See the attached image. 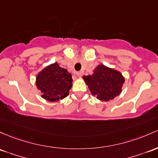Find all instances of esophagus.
Instances as JSON below:
<instances>
[{
	"label": "esophagus",
	"mask_w": 158,
	"mask_h": 158,
	"mask_svg": "<svg viewBox=\"0 0 158 158\" xmlns=\"http://www.w3.org/2000/svg\"><path fill=\"white\" fill-rule=\"evenodd\" d=\"M76 76H78V77H81V76H82V73L80 72V71H79V72H76Z\"/></svg>",
	"instance_id": "1"
}]
</instances>
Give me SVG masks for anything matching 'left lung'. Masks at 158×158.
<instances>
[{
  "instance_id": "8db88e82",
  "label": "left lung",
  "mask_w": 158,
  "mask_h": 158,
  "mask_svg": "<svg viewBox=\"0 0 158 158\" xmlns=\"http://www.w3.org/2000/svg\"><path fill=\"white\" fill-rule=\"evenodd\" d=\"M91 94L101 101H109L120 95L125 79L118 70L99 64L92 75L82 77Z\"/></svg>"
}]
</instances>
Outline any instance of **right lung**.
<instances>
[{"label":"right lung","mask_w":158,"mask_h":158,"mask_svg":"<svg viewBox=\"0 0 158 158\" xmlns=\"http://www.w3.org/2000/svg\"><path fill=\"white\" fill-rule=\"evenodd\" d=\"M72 82V76L67 69L62 68L55 62L38 73L35 84L43 99L58 102L68 96Z\"/></svg>","instance_id":"1"}]
</instances>
